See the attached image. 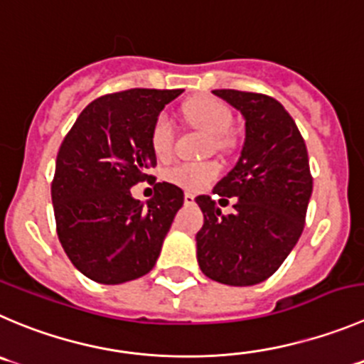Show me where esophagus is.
<instances>
[{"label":"esophagus","mask_w":364,"mask_h":364,"mask_svg":"<svg viewBox=\"0 0 364 364\" xmlns=\"http://www.w3.org/2000/svg\"><path fill=\"white\" fill-rule=\"evenodd\" d=\"M184 202L188 203V205L195 203V195H191V193H186V195H184Z\"/></svg>","instance_id":"esophagus-1"}]
</instances>
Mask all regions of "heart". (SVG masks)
I'll return each instance as SVG.
<instances>
[{"label": "heart", "instance_id": "b5f03b06", "mask_svg": "<svg viewBox=\"0 0 364 364\" xmlns=\"http://www.w3.org/2000/svg\"><path fill=\"white\" fill-rule=\"evenodd\" d=\"M184 112L193 123L202 127L203 130L214 137V146L223 148L228 144V132L232 130L230 109L223 102L210 96H200L186 103ZM175 128L171 117L166 112H161L155 117L150 130V144L159 159H166L173 150ZM220 175V166L216 162H176L164 171V176L173 186L186 189V191L198 193L209 188Z\"/></svg>", "mask_w": 364, "mask_h": 364}]
</instances>
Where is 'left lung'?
Listing matches in <instances>:
<instances>
[{
	"mask_svg": "<svg viewBox=\"0 0 364 364\" xmlns=\"http://www.w3.org/2000/svg\"><path fill=\"white\" fill-rule=\"evenodd\" d=\"M213 92L243 114L247 134L240 161L213 191L220 205L236 196L234 213L221 214L209 195L196 196L203 213L196 257L216 282L254 286L279 269L302 236L313 193L307 148L293 117L272 96Z\"/></svg>",
	"mask_w": 364,
	"mask_h": 364,
	"instance_id": "8db88e82",
	"label": "left lung"
}]
</instances>
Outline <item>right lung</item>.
I'll return each mask as SVG.
<instances>
[{"label": "right lung", "instance_id": "obj_1", "mask_svg": "<svg viewBox=\"0 0 364 364\" xmlns=\"http://www.w3.org/2000/svg\"><path fill=\"white\" fill-rule=\"evenodd\" d=\"M182 89H128L89 103L64 137L51 182L57 234L69 261L100 284L146 275L184 193L154 182L144 205L130 188L154 176L150 130Z\"/></svg>", "mask_w": 364, "mask_h": 364}]
</instances>
